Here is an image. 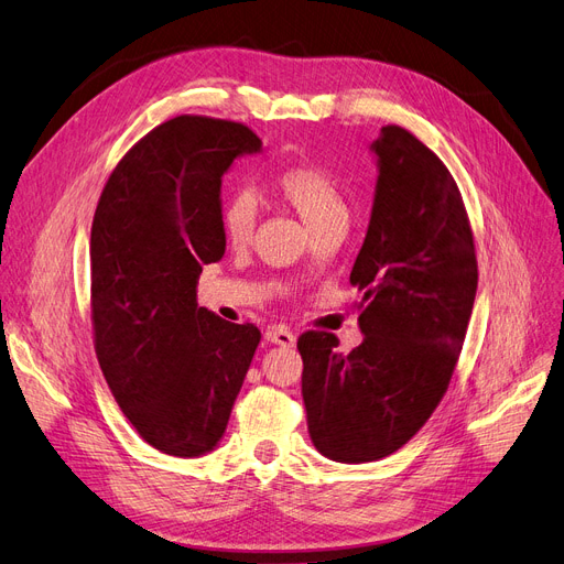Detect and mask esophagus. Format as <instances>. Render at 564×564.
Wrapping results in <instances>:
<instances>
[{
  "mask_svg": "<svg viewBox=\"0 0 564 564\" xmlns=\"http://www.w3.org/2000/svg\"><path fill=\"white\" fill-rule=\"evenodd\" d=\"M265 340L273 343V345H280V347H294L296 345V335L286 330L284 326H273L265 330Z\"/></svg>",
  "mask_w": 564,
  "mask_h": 564,
  "instance_id": "obj_1",
  "label": "esophagus"
}]
</instances>
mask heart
<instances>
[{"label": "heart", "instance_id": "1", "mask_svg": "<svg viewBox=\"0 0 564 564\" xmlns=\"http://www.w3.org/2000/svg\"><path fill=\"white\" fill-rule=\"evenodd\" d=\"M275 192L294 210L305 227L317 234L330 224H347L349 210L335 180L314 166H291L275 177ZM257 204L250 194H234L221 208V231L234 247L252 240Z\"/></svg>", "mask_w": 564, "mask_h": 564}]
</instances>
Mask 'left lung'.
Masks as SVG:
<instances>
[{
	"label": "left lung",
	"mask_w": 564,
	"mask_h": 564,
	"mask_svg": "<svg viewBox=\"0 0 564 564\" xmlns=\"http://www.w3.org/2000/svg\"><path fill=\"white\" fill-rule=\"evenodd\" d=\"M377 185L349 282L364 291V343L299 337L303 402L317 452L370 463L408 444L452 381L477 296L475 240L456 180L408 129L381 127Z\"/></svg>",
	"instance_id": "obj_1"
}]
</instances>
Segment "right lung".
Listing matches in <instances>:
<instances>
[{
	"label": "right lung",
	"mask_w": 564,
	"mask_h": 564,
	"mask_svg": "<svg viewBox=\"0 0 564 564\" xmlns=\"http://www.w3.org/2000/svg\"><path fill=\"white\" fill-rule=\"evenodd\" d=\"M261 152L238 122L196 116L152 129L110 173L89 238L95 349L139 435L177 458L210 454L261 333L198 307L206 263L227 250L221 177Z\"/></svg>",
	"instance_id": "right-lung-1"
}]
</instances>
